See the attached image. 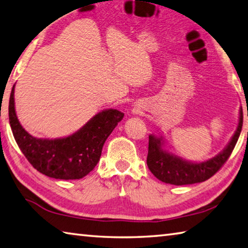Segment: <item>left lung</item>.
<instances>
[{
  "label": "left lung",
  "mask_w": 248,
  "mask_h": 248,
  "mask_svg": "<svg viewBox=\"0 0 248 248\" xmlns=\"http://www.w3.org/2000/svg\"><path fill=\"white\" fill-rule=\"evenodd\" d=\"M242 125L243 110L241 109L237 129L230 143L217 156L201 163L187 162L182 157L169 153L163 149L164 141L162 138H156L151 134L149 136V151L146 164L155 177L163 183L182 186V185H191L204 182V180L212 177L217 170H220L224 163L228 161L241 134Z\"/></svg>",
  "instance_id": "obj_1"
}]
</instances>
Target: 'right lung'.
I'll use <instances>...</instances> for the list:
<instances>
[{
  "mask_svg": "<svg viewBox=\"0 0 248 248\" xmlns=\"http://www.w3.org/2000/svg\"><path fill=\"white\" fill-rule=\"evenodd\" d=\"M14 86L8 103L10 124L16 143L33 169L48 177L65 180L83 178L93 170L102 155L105 141L124 118L123 112L106 109L72 136L62 139H38L19 124L15 112Z\"/></svg>",
  "mask_w": 248,
  "mask_h": 248,
  "instance_id": "1",
  "label": "right lung"
}]
</instances>
